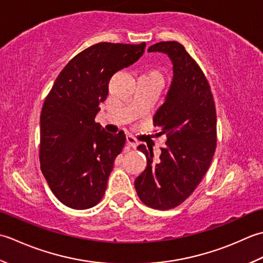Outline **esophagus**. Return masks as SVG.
<instances>
[{
    "instance_id": "1",
    "label": "esophagus",
    "mask_w": 263,
    "mask_h": 263,
    "mask_svg": "<svg viewBox=\"0 0 263 263\" xmlns=\"http://www.w3.org/2000/svg\"><path fill=\"white\" fill-rule=\"evenodd\" d=\"M126 139H127V144H128V145H129V146L133 147V148H136V146H137V141H136L135 137H133L132 135H127Z\"/></svg>"
}]
</instances>
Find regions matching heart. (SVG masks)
Listing matches in <instances>:
<instances>
[{
  "mask_svg": "<svg viewBox=\"0 0 263 263\" xmlns=\"http://www.w3.org/2000/svg\"><path fill=\"white\" fill-rule=\"evenodd\" d=\"M151 73H158V72H151Z\"/></svg>",
  "mask_w": 263,
  "mask_h": 263,
  "instance_id": "1",
  "label": "heart"
}]
</instances>
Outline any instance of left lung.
Here are the masks:
<instances>
[{
  "label": "left lung",
  "mask_w": 263,
  "mask_h": 263,
  "mask_svg": "<svg viewBox=\"0 0 263 263\" xmlns=\"http://www.w3.org/2000/svg\"><path fill=\"white\" fill-rule=\"evenodd\" d=\"M147 52H161L173 63V80L164 103L153 117L159 135L167 137L158 161L145 145V170L135 180L141 201L169 210L181 204L201 183L217 145V114L210 85L199 64L178 42H160Z\"/></svg>",
  "instance_id": "left-lung-1"
}]
</instances>
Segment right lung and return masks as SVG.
<instances>
[{
  "label": "right lung",
  "mask_w": 263,
  "mask_h": 263,
  "mask_svg": "<svg viewBox=\"0 0 263 263\" xmlns=\"http://www.w3.org/2000/svg\"><path fill=\"white\" fill-rule=\"evenodd\" d=\"M145 43H99L68 62L41 112V169L57 199L84 210L103 197L124 132L110 134L95 117L108 96L111 77L143 55Z\"/></svg>",
  "instance_id": "right-lung-1"
}]
</instances>
